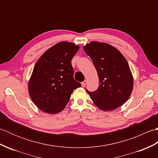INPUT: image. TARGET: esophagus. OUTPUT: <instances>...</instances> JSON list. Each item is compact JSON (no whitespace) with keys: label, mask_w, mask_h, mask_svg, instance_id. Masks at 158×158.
Masks as SVG:
<instances>
[{"label":"esophagus","mask_w":158,"mask_h":158,"mask_svg":"<svg viewBox=\"0 0 158 158\" xmlns=\"http://www.w3.org/2000/svg\"><path fill=\"white\" fill-rule=\"evenodd\" d=\"M86 83H87V80H85L84 81H83V82L81 83V86H82V87H85V85H86Z\"/></svg>","instance_id":"obj_1"}]
</instances>
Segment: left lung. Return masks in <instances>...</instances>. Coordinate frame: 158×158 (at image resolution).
Segmentation results:
<instances>
[{"instance_id":"left-lung-1","label":"left lung","mask_w":158,"mask_h":158,"mask_svg":"<svg viewBox=\"0 0 158 158\" xmlns=\"http://www.w3.org/2000/svg\"><path fill=\"white\" fill-rule=\"evenodd\" d=\"M83 49L92 60L100 84L96 91L87 92L100 110L117 109L128 100L133 89V76L127 60L118 49L106 43L92 41Z\"/></svg>"}]
</instances>
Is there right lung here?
<instances>
[{"instance_id": "obj_1", "label": "right lung", "mask_w": 158, "mask_h": 158, "mask_svg": "<svg viewBox=\"0 0 158 158\" xmlns=\"http://www.w3.org/2000/svg\"><path fill=\"white\" fill-rule=\"evenodd\" d=\"M79 49L73 43L60 42L47 50L35 64L28 81V92L32 102L43 112H61L73 90L81 86L73 78L71 64Z\"/></svg>"}]
</instances>
